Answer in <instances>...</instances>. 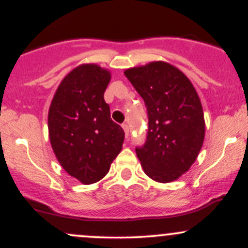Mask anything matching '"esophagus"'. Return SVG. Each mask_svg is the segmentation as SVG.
Instances as JSON below:
<instances>
[{"label": "esophagus", "mask_w": 248, "mask_h": 248, "mask_svg": "<svg viewBox=\"0 0 248 248\" xmlns=\"http://www.w3.org/2000/svg\"><path fill=\"white\" fill-rule=\"evenodd\" d=\"M122 128H124V134H126V136L128 138V135H129V127H128L127 124H122Z\"/></svg>", "instance_id": "34e87169"}]
</instances>
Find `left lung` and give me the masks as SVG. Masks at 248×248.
Wrapping results in <instances>:
<instances>
[{"label":"left lung","mask_w":248,"mask_h":248,"mask_svg":"<svg viewBox=\"0 0 248 248\" xmlns=\"http://www.w3.org/2000/svg\"><path fill=\"white\" fill-rule=\"evenodd\" d=\"M124 76L147 107V140L135 148L141 166L154 181H175L203 146L205 122L197 92L182 71L164 62L128 69Z\"/></svg>","instance_id":"8db88e82"}]
</instances>
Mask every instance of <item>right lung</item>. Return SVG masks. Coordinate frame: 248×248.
I'll return each instance as SVG.
<instances>
[{"instance_id": "1", "label": "right lung", "mask_w": 248, "mask_h": 248, "mask_svg": "<svg viewBox=\"0 0 248 248\" xmlns=\"http://www.w3.org/2000/svg\"><path fill=\"white\" fill-rule=\"evenodd\" d=\"M109 80V71L82 64L62 79L49 109V136L57 160L84 184L106 176L124 140L104 99Z\"/></svg>"}]
</instances>
